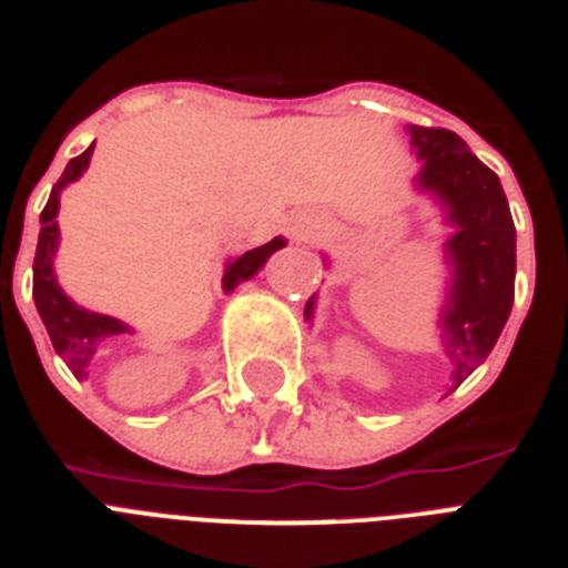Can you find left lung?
I'll return each mask as SVG.
<instances>
[{"label":"left lung","instance_id":"obj_1","mask_svg":"<svg viewBox=\"0 0 568 568\" xmlns=\"http://www.w3.org/2000/svg\"><path fill=\"white\" fill-rule=\"evenodd\" d=\"M422 171L413 185L450 226L442 244L448 285L439 310V345L450 363L448 392L484 363L510 318L516 292V226L501 180L448 129L406 126ZM315 315V297L306 303Z\"/></svg>","mask_w":568,"mask_h":568}]
</instances>
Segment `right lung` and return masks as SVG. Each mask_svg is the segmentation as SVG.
<instances>
[{
	"label": "right lung",
	"mask_w": 568,
	"mask_h": 568,
	"mask_svg": "<svg viewBox=\"0 0 568 568\" xmlns=\"http://www.w3.org/2000/svg\"><path fill=\"white\" fill-rule=\"evenodd\" d=\"M93 155V144L84 150L82 155H75L73 162L67 164L61 180L52 185V194H49L47 209L40 212V235H38V253H34V306H38V315L47 327L49 338H52V347L55 354L67 363V368L73 372L75 379L88 377V368H91V359L97 356L105 342H111L120 333H132L129 324L111 318V315H100V312H91L73 303L64 294V288L58 285L55 280V253L58 241H61V232H58V205H61V191L75 182L88 171ZM285 247V239L276 235L274 241H267L262 247L247 250L241 256L230 258L226 267H223V292H232L235 285L256 276L262 271L267 258L274 256L276 250Z\"/></svg>",
	"instance_id": "add662e5"
}]
</instances>
